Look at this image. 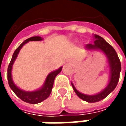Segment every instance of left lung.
<instances>
[{"label": "left lung", "instance_id": "left-lung-1", "mask_svg": "<svg viewBox=\"0 0 126 126\" xmlns=\"http://www.w3.org/2000/svg\"><path fill=\"white\" fill-rule=\"evenodd\" d=\"M94 43L88 44L86 45V49L88 50L92 49H98L103 52L107 59L110 65V81L107 85V86L104 88L101 92L99 93H97L95 95H85L80 92H79L73 83L71 82V85L73 87L74 90L75 91L76 94L82 100L89 102V103H94L98 102L104 98H105L110 93H112L116 88L119 78H120V72L121 71V63L120 61V59L117 56V54L116 51L114 50L113 47L108 44L104 38L98 35H94Z\"/></svg>", "mask_w": 126, "mask_h": 126}]
</instances>
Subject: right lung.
<instances>
[{
	"instance_id": "1",
	"label": "right lung",
	"mask_w": 126,
	"mask_h": 126,
	"mask_svg": "<svg viewBox=\"0 0 126 126\" xmlns=\"http://www.w3.org/2000/svg\"><path fill=\"white\" fill-rule=\"evenodd\" d=\"M43 38L40 36H33L31 38H28L25 41H24L14 51V54L12 58V60L10 61V63L8 67V82H9V85L11 89L14 91V93L23 101L29 103V104H38L43 101H44L45 99H47L51 92H52V89L53 87V84H54V80L55 77L61 71L62 68L61 67L59 68L58 70L54 71L51 73H49L48 74V76L47 77L45 82L43 85V86L40 89H38L37 90L35 91H31V92H28V91H25L22 90L21 89L18 88L13 82L12 78V65L16 58H17V55L19 52L20 49L28 41H41Z\"/></svg>"
}]
</instances>
